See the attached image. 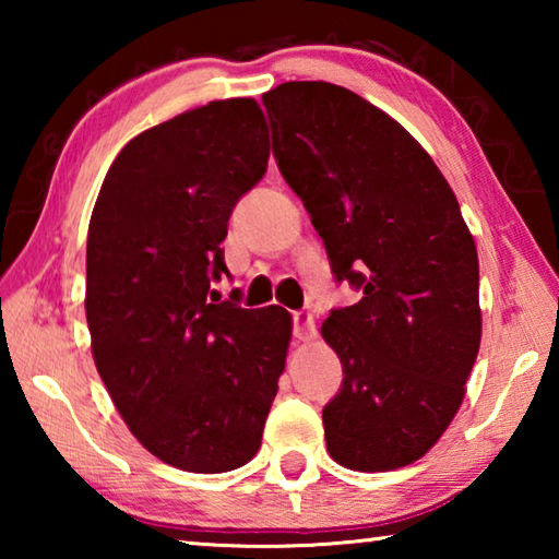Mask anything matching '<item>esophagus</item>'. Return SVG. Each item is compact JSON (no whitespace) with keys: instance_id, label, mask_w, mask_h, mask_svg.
<instances>
[{"instance_id":"obj_1","label":"esophagus","mask_w":559,"mask_h":559,"mask_svg":"<svg viewBox=\"0 0 559 559\" xmlns=\"http://www.w3.org/2000/svg\"><path fill=\"white\" fill-rule=\"evenodd\" d=\"M293 335H296L300 343H310V340L316 337L313 316L306 313V310H296V313H293Z\"/></svg>"}]
</instances>
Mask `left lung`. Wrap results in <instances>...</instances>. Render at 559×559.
<instances>
[{
  "label": "left lung",
  "mask_w": 559,
  "mask_h": 559,
  "mask_svg": "<svg viewBox=\"0 0 559 559\" xmlns=\"http://www.w3.org/2000/svg\"><path fill=\"white\" fill-rule=\"evenodd\" d=\"M263 106L335 278L362 290L320 328L345 374L323 409L328 453L365 473L409 466L466 396L480 347L476 241L427 150L357 93L288 81Z\"/></svg>",
  "instance_id": "8db88e82"
}]
</instances>
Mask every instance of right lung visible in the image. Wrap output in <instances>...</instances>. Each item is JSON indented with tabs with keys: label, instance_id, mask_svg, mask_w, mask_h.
I'll return each instance as SVG.
<instances>
[{
	"label": "right lung",
	"instance_id": "add662e5",
	"mask_svg": "<svg viewBox=\"0 0 559 559\" xmlns=\"http://www.w3.org/2000/svg\"><path fill=\"white\" fill-rule=\"evenodd\" d=\"M253 98L212 100L140 132L93 206L86 318L96 370L143 447L189 473L249 463L286 370L290 313L212 302L234 204L266 173Z\"/></svg>",
	"mask_w": 559,
	"mask_h": 559
}]
</instances>
